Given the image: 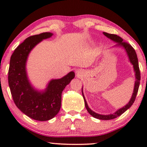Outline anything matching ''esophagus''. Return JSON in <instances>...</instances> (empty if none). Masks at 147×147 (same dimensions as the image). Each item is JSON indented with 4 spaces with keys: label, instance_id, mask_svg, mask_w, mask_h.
Segmentation results:
<instances>
[{
    "label": "esophagus",
    "instance_id": "obj_1",
    "mask_svg": "<svg viewBox=\"0 0 147 147\" xmlns=\"http://www.w3.org/2000/svg\"><path fill=\"white\" fill-rule=\"evenodd\" d=\"M84 70L82 69H77L76 70V75H77V77H82L84 75Z\"/></svg>",
    "mask_w": 147,
    "mask_h": 147
}]
</instances>
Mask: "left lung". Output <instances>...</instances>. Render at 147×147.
I'll return each mask as SVG.
<instances>
[{
  "mask_svg": "<svg viewBox=\"0 0 147 147\" xmlns=\"http://www.w3.org/2000/svg\"><path fill=\"white\" fill-rule=\"evenodd\" d=\"M105 36L109 38V39H111V41H113L115 43H116V45H115L114 48H122L123 50H124V51L126 52V55H127L128 59L130 63L133 65V70L135 72V78H136V81H135L134 84V88H133V92L131 96V99H130L129 103L126 104L125 106H123V107L120 108L118 110H117L115 112L113 113H111L109 115H102V114H99L95 113V111L89 108V106H88L87 102L86 100L85 97H84V92H83V87H82V95H83L84 102H85V106L86 109H87L88 112L90 113V115L92 116L93 117L97 118L99 119H102V120H109V119H113L115 118L119 117L121 115L124 113L126 111H127L128 109L133 105V104L135 102V99H136V95H137L138 88L140 86V68H139V64H138V59L137 55H136V52L135 51V50L131 46V45L129 44L128 43L123 41V39L121 37L115 34H109L106 32H103Z\"/></svg>",
  "mask_w": 147,
  "mask_h": 147,
  "instance_id": "1",
  "label": "left lung"
}]
</instances>
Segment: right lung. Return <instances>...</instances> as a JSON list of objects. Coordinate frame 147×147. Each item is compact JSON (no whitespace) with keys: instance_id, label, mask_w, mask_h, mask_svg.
<instances>
[{"instance_id":"add662e5","label":"right lung","mask_w":147,"mask_h":147,"mask_svg":"<svg viewBox=\"0 0 147 147\" xmlns=\"http://www.w3.org/2000/svg\"><path fill=\"white\" fill-rule=\"evenodd\" d=\"M52 35L43 32L28 37L15 49L10 58L8 83L13 100L21 112L38 121L50 120L57 115L61 105L62 91L75 76L71 71L61 79H52L43 90L35 88L30 82L26 70L30 53Z\"/></svg>"}]
</instances>
